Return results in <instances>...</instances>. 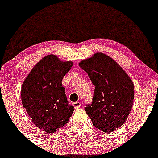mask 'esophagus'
I'll list each match as a JSON object with an SVG mask.
<instances>
[{
    "label": "esophagus",
    "instance_id": "1",
    "mask_svg": "<svg viewBox=\"0 0 158 158\" xmlns=\"http://www.w3.org/2000/svg\"><path fill=\"white\" fill-rule=\"evenodd\" d=\"M73 106L76 109H77V108H79L81 106V103L80 102H73Z\"/></svg>",
    "mask_w": 158,
    "mask_h": 158
}]
</instances>
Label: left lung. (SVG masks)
I'll return each instance as SVG.
<instances>
[{"instance_id": "left-lung-1", "label": "left lung", "mask_w": 158, "mask_h": 158, "mask_svg": "<svg viewBox=\"0 0 158 158\" xmlns=\"http://www.w3.org/2000/svg\"><path fill=\"white\" fill-rule=\"evenodd\" d=\"M79 65L95 86L93 101L85 106V111L98 129L114 131L126 122L131 110L133 82L114 59L102 52Z\"/></svg>"}]
</instances>
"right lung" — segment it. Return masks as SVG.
I'll list each match as a JSON object with an SVG mask.
<instances>
[{"instance_id": "add662e5", "label": "right lung", "mask_w": 158, "mask_h": 158, "mask_svg": "<svg viewBox=\"0 0 158 158\" xmlns=\"http://www.w3.org/2000/svg\"><path fill=\"white\" fill-rule=\"evenodd\" d=\"M73 64L48 55L37 63L22 85L23 107L34 124L48 133H54L67 124L74 110L61 84Z\"/></svg>"}]
</instances>
